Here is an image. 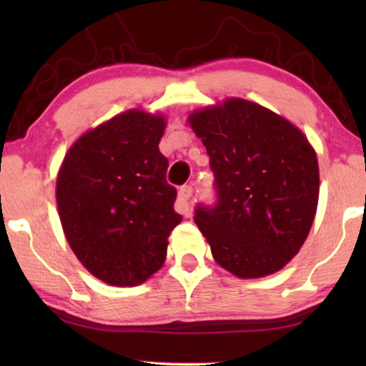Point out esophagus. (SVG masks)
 Instances as JSON below:
<instances>
[{
  "label": "esophagus",
  "mask_w": 366,
  "mask_h": 366,
  "mask_svg": "<svg viewBox=\"0 0 366 366\" xmlns=\"http://www.w3.org/2000/svg\"><path fill=\"white\" fill-rule=\"evenodd\" d=\"M192 194H193V188L192 187H183L179 188L178 192V198H177V204H174V208H177L178 213L184 214V217H189L192 214Z\"/></svg>",
  "instance_id": "obj_1"
}]
</instances>
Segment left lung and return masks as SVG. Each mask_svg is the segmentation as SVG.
I'll use <instances>...</instances> for the list:
<instances>
[{
  "instance_id": "obj_1",
  "label": "left lung",
  "mask_w": 366,
  "mask_h": 366,
  "mask_svg": "<svg viewBox=\"0 0 366 366\" xmlns=\"http://www.w3.org/2000/svg\"><path fill=\"white\" fill-rule=\"evenodd\" d=\"M188 124L207 148L217 183L218 203L194 214L214 262L243 280L280 272L317 214L312 143L287 118L243 98L194 109Z\"/></svg>"
}]
</instances>
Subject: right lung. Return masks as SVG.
I'll return each instance as SVG.
<instances>
[{
	"mask_svg": "<svg viewBox=\"0 0 366 366\" xmlns=\"http://www.w3.org/2000/svg\"><path fill=\"white\" fill-rule=\"evenodd\" d=\"M164 128L162 113L128 109L83 133L59 167L64 237L79 263L113 287H137L153 277L183 219L158 148Z\"/></svg>",
	"mask_w": 366,
	"mask_h": 366,
	"instance_id": "obj_1",
	"label": "right lung"
}]
</instances>
